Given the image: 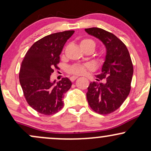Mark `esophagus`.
I'll return each mask as SVG.
<instances>
[{"label":"esophagus","mask_w":151,"mask_h":151,"mask_svg":"<svg viewBox=\"0 0 151 151\" xmlns=\"http://www.w3.org/2000/svg\"><path fill=\"white\" fill-rule=\"evenodd\" d=\"M77 78H78L77 76H72V77H70V80L72 81H74V80H76V79H77Z\"/></svg>","instance_id":"34e87169"}]
</instances>
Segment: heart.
<instances>
[{
    "instance_id": "obj_1",
    "label": "heart",
    "mask_w": 151,
    "mask_h": 151,
    "mask_svg": "<svg viewBox=\"0 0 151 151\" xmlns=\"http://www.w3.org/2000/svg\"><path fill=\"white\" fill-rule=\"evenodd\" d=\"M86 46H91L94 49L95 43L92 40L83 39L80 42L81 48ZM89 69H91V67L88 65H74L69 68V72L74 74H83L86 73L87 70H89Z\"/></svg>"
}]
</instances>
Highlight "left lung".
Segmentation results:
<instances>
[{
  "instance_id": "1",
  "label": "left lung",
  "mask_w": 151,
  "mask_h": 151,
  "mask_svg": "<svg viewBox=\"0 0 151 151\" xmlns=\"http://www.w3.org/2000/svg\"><path fill=\"white\" fill-rule=\"evenodd\" d=\"M90 35L101 41L106 55L101 74L96 81L106 78L105 83H90L86 99L92 110L100 114L114 112L124 103L131 90L133 67L127 47L114 34L99 27L85 29Z\"/></svg>"
}]
</instances>
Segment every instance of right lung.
<instances>
[{
    "mask_svg": "<svg viewBox=\"0 0 151 151\" xmlns=\"http://www.w3.org/2000/svg\"><path fill=\"white\" fill-rule=\"evenodd\" d=\"M74 30L56 32L39 40L27 52L20 67L19 79L28 104L44 115L61 110L65 93L72 86L68 78L57 81L50 75L60 62V55Z\"/></svg>",
    "mask_w": 151,
    "mask_h": 151,
    "instance_id": "obj_1",
    "label": "right lung"
}]
</instances>
